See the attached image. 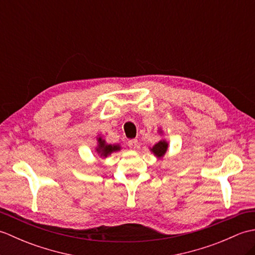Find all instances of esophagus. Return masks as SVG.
I'll return each instance as SVG.
<instances>
[{"instance_id":"obj_1","label":"esophagus","mask_w":255,"mask_h":255,"mask_svg":"<svg viewBox=\"0 0 255 255\" xmlns=\"http://www.w3.org/2000/svg\"><path fill=\"white\" fill-rule=\"evenodd\" d=\"M138 145H139V142L137 139H131L128 141V147L131 150H136L138 148Z\"/></svg>"}]
</instances>
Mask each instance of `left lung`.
<instances>
[{
  "label": "left lung",
  "mask_w": 255,
  "mask_h": 255,
  "mask_svg": "<svg viewBox=\"0 0 255 255\" xmlns=\"http://www.w3.org/2000/svg\"><path fill=\"white\" fill-rule=\"evenodd\" d=\"M158 132L161 134V136L163 134V131H162L161 128H159ZM167 148H169V142H167L165 139H161L160 141L156 142L152 148H150V151L154 154V156H156V159L161 160L165 155Z\"/></svg>",
  "instance_id": "8db88e82"
}]
</instances>
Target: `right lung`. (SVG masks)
<instances>
[{
	"mask_svg": "<svg viewBox=\"0 0 255 255\" xmlns=\"http://www.w3.org/2000/svg\"><path fill=\"white\" fill-rule=\"evenodd\" d=\"M97 145L95 147V152L99 154L101 158L105 159L108 155H111L113 152H116V151H121L122 147L121 144H111L105 141V139L102 136H97Z\"/></svg>",
	"mask_w": 255,
	"mask_h": 255,
	"instance_id": "right-lung-1",
	"label": "right lung"
}]
</instances>
